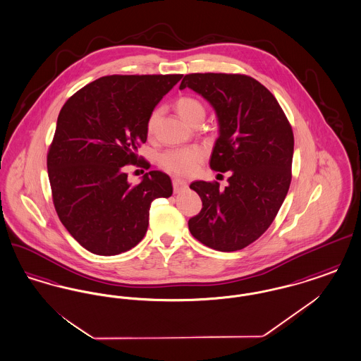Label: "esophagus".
Instances as JSON below:
<instances>
[{"mask_svg":"<svg viewBox=\"0 0 361 361\" xmlns=\"http://www.w3.org/2000/svg\"><path fill=\"white\" fill-rule=\"evenodd\" d=\"M187 187H188V183L185 180H183V178H173V188H174L176 193L181 192L183 189H185Z\"/></svg>","mask_w":361,"mask_h":361,"instance_id":"obj_1","label":"esophagus"}]
</instances>
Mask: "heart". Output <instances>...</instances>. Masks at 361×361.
Here are the masks:
<instances>
[{
	"label": "heart",
	"instance_id": "obj_1",
	"mask_svg": "<svg viewBox=\"0 0 361 361\" xmlns=\"http://www.w3.org/2000/svg\"><path fill=\"white\" fill-rule=\"evenodd\" d=\"M176 109L178 115L189 124L197 118H204V106L199 100L183 96L177 99ZM158 112L153 111L146 123V130L149 134L154 131L155 121H157ZM204 157V149L200 146H181V147H173L159 155L161 165L174 174H189L193 172L197 166V164Z\"/></svg>",
	"mask_w": 361,
	"mask_h": 361
}]
</instances>
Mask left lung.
I'll return each instance as SVG.
<instances>
[{
	"label": "left lung",
	"mask_w": 361,
	"mask_h": 361,
	"mask_svg": "<svg viewBox=\"0 0 361 361\" xmlns=\"http://www.w3.org/2000/svg\"><path fill=\"white\" fill-rule=\"evenodd\" d=\"M214 108L219 137L209 166L230 172L228 185L195 181L203 202L189 219L190 234L219 252L240 250L274 222L291 184L293 134L275 96L240 74L196 73L183 78Z\"/></svg>",
	"instance_id": "obj_1"
}]
</instances>
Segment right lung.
<instances>
[{"label":"right lung","instance_id":"add662e5","mask_svg":"<svg viewBox=\"0 0 361 361\" xmlns=\"http://www.w3.org/2000/svg\"><path fill=\"white\" fill-rule=\"evenodd\" d=\"M181 78L106 75L62 106L47 155L52 200L62 224L90 253L116 256L137 246L152 202L172 196L166 173L152 171L131 185L123 166L139 161L150 114Z\"/></svg>","mask_w":361,"mask_h":361}]
</instances>
